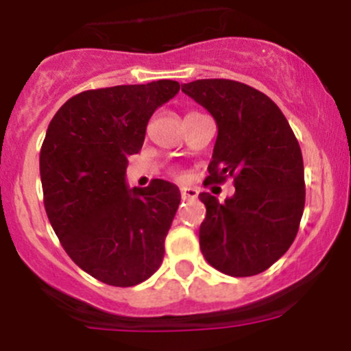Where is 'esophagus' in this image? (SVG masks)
<instances>
[{"instance_id": "34e87169", "label": "esophagus", "mask_w": 351, "mask_h": 351, "mask_svg": "<svg viewBox=\"0 0 351 351\" xmlns=\"http://www.w3.org/2000/svg\"><path fill=\"white\" fill-rule=\"evenodd\" d=\"M198 197L197 189H190V186H183L182 189V198L183 200H193V198Z\"/></svg>"}]
</instances>
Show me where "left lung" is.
Wrapping results in <instances>:
<instances>
[{
  "instance_id": "left-lung-1",
  "label": "left lung",
  "mask_w": 351,
  "mask_h": 351,
  "mask_svg": "<svg viewBox=\"0 0 351 351\" xmlns=\"http://www.w3.org/2000/svg\"><path fill=\"white\" fill-rule=\"evenodd\" d=\"M182 91L217 123L207 182L234 178V195L198 198L207 208L200 250L208 265L231 277L270 268L290 247L306 204L299 143L282 110L265 93L232 80H197Z\"/></svg>"
}]
</instances>
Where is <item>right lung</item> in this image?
<instances>
[{
	"instance_id": "add662e5",
	"label": "right lung",
	"mask_w": 351,
	"mask_h": 351,
	"mask_svg": "<svg viewBox=\"0 0 351 351\" xmlns=\"http://www.w3.org/2000/svg\"><path fill=\"white\" fill-rule=\"evenodd\" d=\"M178 91L171 80L88 90L49 123L40 149L45 212L71 260L104 284L137 285L161 267L182 195L165 180L129 189L125 169L154 110Z\"/></svg>"
}]
</instances>
